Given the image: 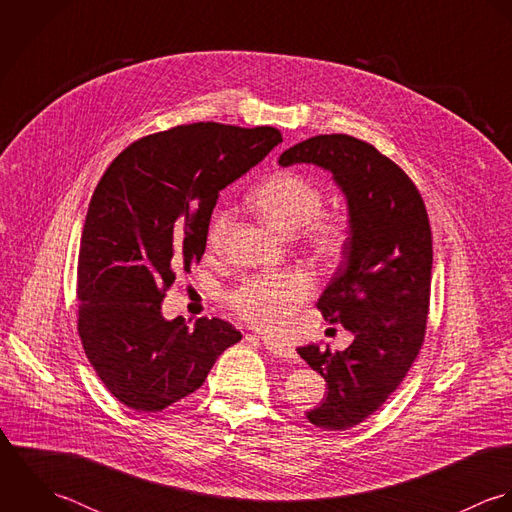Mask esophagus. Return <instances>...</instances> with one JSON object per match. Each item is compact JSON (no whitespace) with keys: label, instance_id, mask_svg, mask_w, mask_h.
<instances>
[{"label":"esophagus","instance_id":"34e87169","mask_svg":"<svg viewBox=\"0 0 512 512\" xmlns=\"http://www.w3.org/2000/svg\"><path fill=\"white\" fill-rule=\"evenodd\" d=\"M263 346H265L271 354H275L277 358H283V360H287V362H295V360H297V354H295L291 348L283 346V344H277V342H273V340H263Z\"/></svg>","mask_w":512,"mask_h":512}]
</instances>
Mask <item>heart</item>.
Returning <instances> with one entry per match:
<instances>
[{"mask_svg":"<svg viewBox=\"0 0 512 512\" xmlns=\"http://www.w3.org/2000/svg\"><path fill=\"white\" fill-rule=\"evenodd\" d=\"M324 194L318 184L295 172H279L251 194V207L277 231L299 235L324 261L342 255L350 235L344 213H322ZM231 227V213L217 211L207 229V247L219 251ZM312 283L301 269L255 275L229 295V307L259 330H277L307 299Z\"/></svg>","mask_w":512,"mask_h":512,"instance_id":"1","label":"heart"}]
</instances>
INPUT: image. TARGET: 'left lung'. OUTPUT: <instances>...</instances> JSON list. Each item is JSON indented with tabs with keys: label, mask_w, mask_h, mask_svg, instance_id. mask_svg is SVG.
I'll return each mask as SVG.
<instances>
[{
	"label": "left lung",
	"mask_w": 512,
	"mask_h": 512,
	"mask_svg": "<svg viewBox=\"0 0 512 512\" xmlns=\"http://www.w3.org/2000/svg\"><path fill=\"white\" fill-rule=\"evenodd\" d=\"M279 164L328 170L348 205L344 257L316 307L350 330L354 342L342 352L297 348L326 382L308 421L344 431L390 398L419 354L429 310L431 227L408 174L354 136H312L285 150Z\"/></svg>",
	"instance_id": "obj_1"
}]
</instances>
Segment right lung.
<instances>
[{"label": "right lung", "mask_w": 512, "mask_h": 512, "mask_svg": "<svg viewBox=\"0 0 512 512\" xmlns=\"http://www.w3.org/2000/svg\"><path fill=\"white\" fill-rule=\"evenodd\" d=\"M277 128L196 122L122 150L91 198L77 271L79 336L106 390L134 411L196 392L241 340L221 318L166 320L162 301L205 251L219 192L257 166Z\"/></svg>", "instance_id": "add662e5"}]
</instances>
